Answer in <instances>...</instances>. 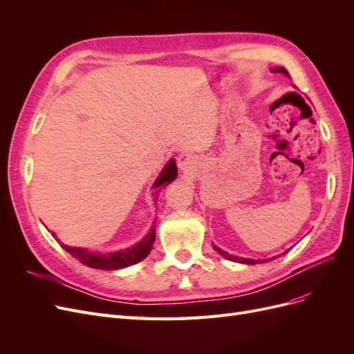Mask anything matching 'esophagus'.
I'll return each mask as SVG.
<instances>
[{
  "label": "esophagus",
  "instance_id": "34e87169",
  "mask_svg": "<svg viewBox=\"0 0 354 354\" xmlns=\"http://www.w3.org/2000/svg\"><path fill=\"white\" fill-rule=\"evenodd\" d=\"M178 167L181 171H185V173H189V171L194 169L195 167V159L190 153H181L178 156Z\"/></svg>",
  "mask_w": 354,
  "mask_h": 354
}]
</instances>
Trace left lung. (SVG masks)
<instances>
[{
	"label": "left lung",
	"mask_w": 354,
	"mask_h": 354,
	"mask_svg": "<svg viewBox=\"0 0 354 354\" xmlns=\"http://www.w3.org/2000/svg\"><path fill=\"white\" fill-rule=\"evenodd\" d=\"M273 72H281V73H285L286 77H289V73H288V71L285 69V68H274V69H272ZM214 250H216L218 254H221L223 257H226L227 260H232V261H238V263H245V264H255L257 261H254V260H250V259H239V257H234V255H230V254H227V252H224L223 250H220V248H217V246H214Z\"/></svg>",
	"instance_id": "obj_1"
}]
</instances>
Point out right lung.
Wrapping results in <instances>:
<instances>
[{"mask_svg": "<svg viewBox=\"0 0 354 354\" xmlns=\"http://www.w3.org/2000/svg\"><path fill=\"white\" fill-rule=\"evenodd\" d=\"M177 177V167L174 159H171L164 168L162 173L158 177L156 183L153 187H160V186H167L171 181L176 180ZM158 195V190L155 192ZM155 242V227L149 232L145 239L142 242H138L137 245L131 246V248L124 250V251H118V252H111V254H100V252H91L82 248H72V246L63 245V250H66L72 257H75L80 263L93 267V269H100V270H116V269H122V267L136 264L138 261L145 260L149 255V252L152 251V246Z\"/></svg>", "mask_w": 354, "mask_h": 354, "instance_id": "right-lung-1", "label": "right lung"}]
</instances>
